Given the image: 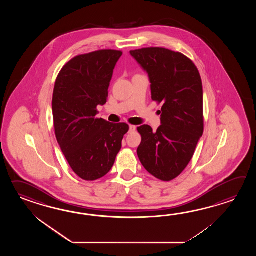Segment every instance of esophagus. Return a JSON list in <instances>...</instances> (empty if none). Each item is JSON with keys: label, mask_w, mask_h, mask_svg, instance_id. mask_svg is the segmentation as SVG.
Wrapping results in <instances>:
<instances>
[{"label": "esophagus", "mask_w": 256, "mask_h": 256, "mask_svg": "<svg viewBox=\"0 0 256 256\" xmlns=\"http://www.w3.org/2000/svg\"><path fill=\"white\" fill-rule=\"evenodd\" d=\"M129 128H130V129H129V132H136V126H129Z\"/></svg>", "instance_id": "esophagus-1"}]
</instances>
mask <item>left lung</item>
I'll return each instance as SVG.
<instances>
[{"instance_id": "1", "label": "left lung", "mask_w": 256, "mask_h": 256, "mask_svg": "<svg viewBox=\"0 0 256 256\" xmlns=\"http://www.w3.org/2000/svg\"><path fill=\"white\" fill-rule=\"evenodd\" d=\"M130 53L148 73L152 100L162 104V124L156 132L146 124L137 128L142 136L137 154L150 174L171 181L188 166L203 134L200 74L193 61L180 52L144 48Z\"/></svg>"}]
</instances>
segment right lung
Returning <instances> with one entry per match:
<instances>
[{
    "label": "right lung",
    "mask_w": 256,
    "mask_h": 256,
    "mask_svg": "<svg viewBox=\"0 0 256 256\" xmlns=\"http://www.w3.org/2000/svg\"><path fill=\"white\" fill-rule=\"evenodd\" d=\"M122 51L102 49L78 54L66 64L54 82L52 112L54 134L68 163L86 181L109 173L129 130L126 122L97 118L104 105Z\"/></svg>",
    "instance_id": "right-lung-1"
}]
</instances>
